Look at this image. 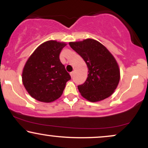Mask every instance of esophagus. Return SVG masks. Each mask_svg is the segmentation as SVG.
<instances>
[{
	"mask_svg": "<svg viewBox=\"0 0 148 148\" xmlns=\"http://www.w3.org/2000/svg\"><path fill=\"white\" fill-rule=\"evenodd\" d=\"M74 72H70V76H72V77H73V76H74Z\"/></svg>",
	"mask_w": 148,
	"mask_h": 148,
	"instance_id": "1",
	"label": "esophagus"
}]
</instances>
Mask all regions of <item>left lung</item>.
I'll return each instance as SVG.
<instances>
[{
    "mask_svg": "<svg viewBox=\"0 0 148 148\" xmlns=\"http://www.w3.org/2000/svg\"><path fill=\"white\" fill-rule=\"evenodd\" d=\"M69 45L83 58L88 68L87 79L78 86L81 95L92 102L111 96L120 81V69L113 55L92 39L69 42Z\"/></svg>",
    "mask_w": 148,
    "mask_h": 148,
    "instance_id": "obj_1",
    "label": "left lung"
}]
</instances>
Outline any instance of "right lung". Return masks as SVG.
Segmentation results:
<instances>
[{"instance_id": "right-lung-1", "label": "right lung", "mask_w": 148, "mask_h": 148, "mask_svg": "<svg viewBox=\"0 0 148 148\" xmlns=\"http://www.w3.org/2000/svg\"><path fill=\"white\" fill-rule=\"evenodd\" d=\"M66 44L54 40L39 46L25 63L23 84L34 99L51 102L62 95L71 76L60 62L59 56Z\"/></svg>"}]
</instances>
